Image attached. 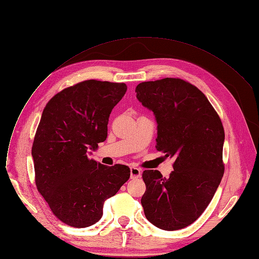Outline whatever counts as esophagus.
<instances>
[{
  "mask_svg": "<svg viewBox=\"0 0 259 259\" xmlns=\"http://www.w3.org/2000/svg\"><path fill=\"white\" fill-rule=\"evenodd\" d=\"M141 178V170L137 167H131V179Z\"/></svg>",
  "mask_w": 259,
  "mask_h": 259,
  "instance_id": "34e87169",
  "label": "esophagus"
}]
</instances>
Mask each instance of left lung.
I'll return each mask as SVG.
<instances>
[{
    "mask_svg": "<svg viewBox=\"0 0 259 259\" xmlns=\"http://www.w3.org/2000/svg\"><path fill=\"white\" fill-rule=\"evenodd\" d=\"M136 93L155 115L157 150L176 160L167 179L158 170L143 171L144 214L160 229H183L200 218L222 181V121L207 97L185 80L141 82Z\"/></svg>",
    "mask_w": 259,
    "mask_h": 259,
    "instance_id": "obj_1",
    "label": "left lung"
}]
</instances>
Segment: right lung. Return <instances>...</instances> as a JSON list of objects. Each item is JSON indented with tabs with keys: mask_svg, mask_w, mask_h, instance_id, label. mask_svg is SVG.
Returning <instances> with one entry per match:
<instances>
[{
	"mask_svg": "<svg viewBox=\"0 0 259 259\" xmlns=\"http://www.w3.org/2000/svg\"><path fill=\"white\" fill-rule=\"evenodd\" d=\"M126 90L125 83L85 80L56 94L42 111L31 151L35 184L69 226L97 223L104 201L130 179L127 166H105L88 155L105 141L110 114Z\"/></svg>",
	"mask_w": 259,
	"mask_h": 259,
	"instance_id": "obj_1",
	"label": "right lung"
}]
</instances>
